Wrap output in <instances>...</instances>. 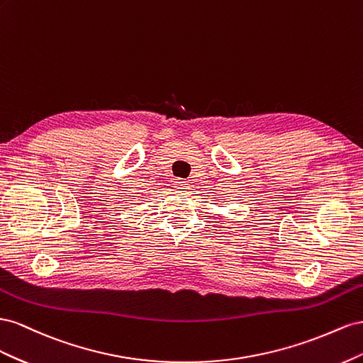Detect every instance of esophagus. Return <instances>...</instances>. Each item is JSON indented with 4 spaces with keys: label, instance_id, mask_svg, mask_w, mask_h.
I'll return each instance as SVG.
<instances>
[{
    "label": "esophagus",
    "instance_id": "esophagus-1",
    "mask_svg": "<svg viewBox=\"0 0 363 363\" xmlns=\"http://www.w3.org/2000/svg\"><path fill=\"white\" fill-rule=\"evenodd\" d=\"M174 189L178 190V193H189L190 185L185 182V181H182V179H176L174 181Z\"/></svg>",
    "mask_w": 363,
    "mask_h": 363
}]
</instances>
